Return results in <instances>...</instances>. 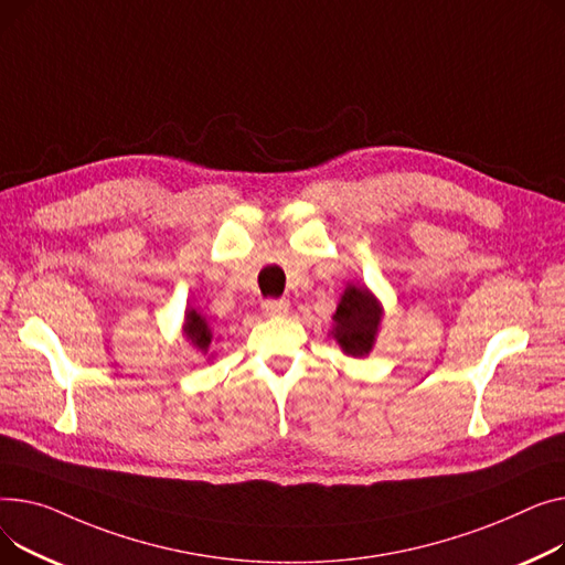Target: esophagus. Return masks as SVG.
<instances>
[{"label": "esophagus", "mask_w": 565, "mask_h": 565, "mask_svg": "<svg viewBox=\"0 0 565 565\" xmlns=\"http://www.w3.org/2000/svg\"><path fill=\"white\" fill-rule=\"evenodd\" d=\"M287 310H289V306H287V301H282V298H267V301L262 303V312L267 317H282V315H287Z\"/></svg>", "instance_id": "obj_1"}]
</instances>
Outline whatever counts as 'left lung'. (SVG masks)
Returning a JSON list of instances; mask_svg holds the SVG:
<instances>
[{"instance_id":"obj_1","label":"left lung","mask_w":565,"mask_h":565,"mask_svg":"<svg viewBox=\"0 0 565 565\" xmlns=\"http://www.w3.org/2000/svg\"><path fill=\"white\" fill-rule=\"evenodd\" d=\"M333 319V338L344 349V353L364 355L372 351L381 321V308L367 289L353 285L347 287Z\"/></svg>"}]
</instances>
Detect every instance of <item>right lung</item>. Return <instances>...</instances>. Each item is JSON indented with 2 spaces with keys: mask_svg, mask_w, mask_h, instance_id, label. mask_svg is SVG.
I'll list each match as a JSON object with an SVG mask.
<instances>
[{
  "mask_svg": "<svg viewBox=\"0 0 565 565\" xmlns=\"http://www.w3.org/2000/svg\"><path fill=\"white\" fill-rule=\"evenodd\" d=\"M184 333L193 342V347H198V349H207L210 342H212V330H210L207 321L201 315H198L195 310L186 312Z\"/></svg>",
  "mask_w": 565,
  "mask_h": 565,
  "instance_id": "right-lung-1",
  "label": "right lung"
}]
</instances>
